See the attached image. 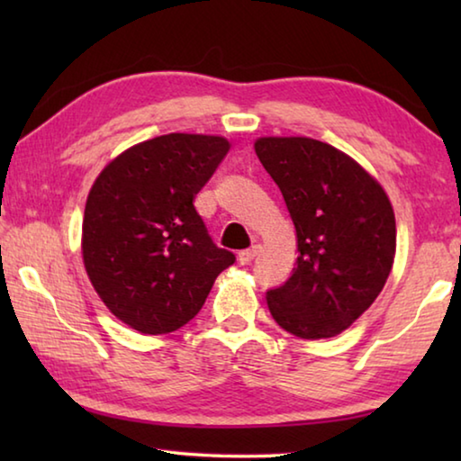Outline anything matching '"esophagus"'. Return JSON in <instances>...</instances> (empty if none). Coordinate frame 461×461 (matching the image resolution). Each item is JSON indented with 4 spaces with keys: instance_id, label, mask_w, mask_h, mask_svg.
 <instances>
[{
    "instance_id": "1",
    "label": "esophagus",
    "mask_w": 461,
    "mask_h": 461,
    "mask_svg": "<svg viewBox=\"0 0 461 461\" xmlns=\"http://www.w3.org/2000/svg\"><path fill=\"white\" fill-rule=\"evenodd\" d=\"M258 252H260V244H254L252 248L241 249V252L238 254V260H240V264H249L256 258V256H258Z\"/></svg>"
}]
</instances>
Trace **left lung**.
<instances>
[{
    "mask_svg": "<svg viewBox=\"0 0 461 461\" xmlns=\"http://www.w3.org/2000/svg\"><path fill=\"white\" fill-rule=\"evenodd\" d=\"M254 150L283 193L299 249L291 278L267 293L270 315L301 339L335 338L368 311L393 270V203L331 144L262 136Z\"/></svg>",
    "mask_w": 461,
    "mask_h": 461,
    "instance_id": "left-lung-1",
    "label": "left lung"
}]
</instances>
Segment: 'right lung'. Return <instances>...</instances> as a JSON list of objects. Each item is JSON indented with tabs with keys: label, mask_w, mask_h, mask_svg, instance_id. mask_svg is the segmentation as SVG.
I'll return each instance as SVG.
<instances>
[{
	"label": "right lung",
	"mask_w": 461,
	"mask_h": 461,
	"mask_svg": "<svg viewBox=\"0 0 461 461\" xmlns=\"http://www.w3.org/2000/svg\"><path fill=\"white\" fill-rule=\"evenodd\" d=\"M230 146L223 136L175 131L130 146L93 183L83 264L104 305L131 330L160 335L189 323L236 260L193 205Z\"/></svg>",
	"instance_id": "1"
}]
</instances>
